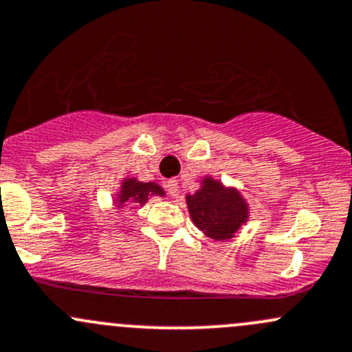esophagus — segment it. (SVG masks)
I'll return each mask as SVG.
<instances>
[{
	"mask_svg": "<svg viewBox=\"0 0 352 352\" xmlns=\"http://www.w3.org/2000/svg\"><path fill=\"white\" fill-rule=\"evenodd\" d=\"M166 191H168L169 195H171V197H177V193H179V184H177V179H175V177H173V179H168L166 181Z\"/></svg>",
	"mask_w": 352,
	"mask_h": 352,
	"instance_id": "esophagus-1",
	"label": "esophagus"
}]
</instances>
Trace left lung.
<instances>
[{
	"mask_svg": "<svg viewBox=\"0 0 352 352\" xmlns=\"http://www.w3.org/2000/svg\"><path fill=\"white\" fill-rule=\"evenodd\" d=\"M186 205L195 226L215 241L232 239L249 219V206L242 195L210 176L201 181L200 190L186 195Z\"/></svg>",
	"mask_w": 352,
	"mask_h": 352,
	"instance_id": "left-lung-1",
	"label": "left lung"
}]
</instances>
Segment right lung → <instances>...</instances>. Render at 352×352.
<instances>
[{
  "mask_svg": "<svg viewBox=\"0 0 352 352\" xmlns=\"http://www.w3.org/2000/svg\"><path fill=\"white\" fill-rule=\"evenodd\" d=\"M151 195H159V197H164V190H162L159 184L152 183H142V181H137L135 177H125L122 181L120 191L115 195V205L118 208H123V205H129V203H139V205H146V201L149 200Z\"/></svg>",
  "mask_w": 352,
  "mask_h": 352,
  "instance_id": "1",
  "label": "right lung"
}]
</instances>
